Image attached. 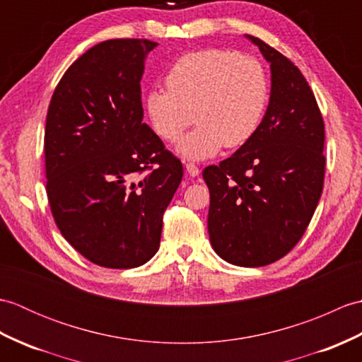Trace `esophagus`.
Segmentation results:
<instances>
[{"instance_id":"esophagus-1","label":"esophagus","mask_w":362,"mask_h":362,"mask_svg":"<svg viewBox=\"0 0 362 362\" xmlns=\"http://www.w3.org/2000/svg\"><path fill=\"white\" fill-rule=\"evenodd\" d=\"M187 166V173L191 175V177H196V175H199V168L194 165V163H187L185 165Z\"/></svg>"}]
</instances>
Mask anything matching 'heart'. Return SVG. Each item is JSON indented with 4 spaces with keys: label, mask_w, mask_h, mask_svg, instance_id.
<instances>
[{
    "label": "heart",
    "mask_w": 362,
    "mask_h": 362,
    "mask_svg": "<svg viewBox=\"0 0 362 362\" xmlns=\"http://www.w3.org/2000/svg\"><path fill=\"white\" fill-rule=\"evenodd\" d=\"M166 88L144 98V110L161 140L175 141L189 124L197 126L177 144L189 160L210 158L222 146L247 143L264 115L269 82L264 66L236 51L209 48L175 60L165 78ZM194 117H190V112Z\"/></svg>",
    "instance_id": "obj_1"
}]
</instances>
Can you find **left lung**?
Returning <instances> with one entry per match:
<instances>
[{
    "mask_svg": "<svg viewBox=\"0 0 362 362\" xmlns=\"http://www.w3.org/2000/svg\"><path fill=\"white\" fill-rule=\"evenodd\" d=\"M271 64V99L247 143L202 173L210 189L209 233L214 252L236 266L283 258L303 236L325 175V124L302 71L257 37Z\"/></svg>",
    "mask_w": 362,
    "mask_h": 362,
    "instance_id": "left-lung-1",
    "label": "left lung"
}]
</instances>
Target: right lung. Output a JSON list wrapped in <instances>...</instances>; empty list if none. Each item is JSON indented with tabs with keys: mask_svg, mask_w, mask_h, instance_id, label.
<instances>
[{
	"mask_svg": "<svg viewBox=\"0 0 362 362\" xmlns=\"http://www.w3.org/2000/svg\"><path fill=\"white\" fill-rule=\"evenodd\" d=\"M157 43L115 38L68 68L46 115V194L65 240L91 263L138 267L160 247L180 160L143 122L140 81Z\"/></svg>",
	"mask_w": 362,
	"mask_h": 362,
	"instance_id": "1",
	"label": "right lung"
}]
</instances>
